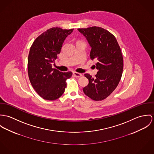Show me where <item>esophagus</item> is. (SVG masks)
<instances>
[{"mask_svg": "<svg viewBox=\"0 0 154 154\" xmlns=\"http://www.w3.org/2000/svg\"><path fill=\"white\" fill-rule=\"evenodd\" d=\"M73 74L75 77H80L82 76V74L81 73H79L77 72H73Z\"/></svg>", "mask_w": 154, "mask_h": 154, "instance_id": "34e87169", "label": "esophagus"}]
</instances>
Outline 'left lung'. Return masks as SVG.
Listing matches in <instances>:
<instances>
[{"label": "left lung", "instance_id": "obj_1", "mask_svg": "<svg viewBox=\"0 0 154 154\" xmlns=\"http://www.w3.org/2000/svg\"><path fill=\"white\" fill-rule=\"evenodd\" d=\"M78 31L91 48L90 59L97 61L96 77L85 74L88 84L83 88V91L93 100H102L115 90L120 80L123 69L120 48L115 36L102 28L93 26Z\"/></svg>", "mask_w": 154, "mask_h": 154}]
</instances>
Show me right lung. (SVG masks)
I'll list each match as a JSON object with an SVG mask.
<instances>
[{"instance_id": "add662e5", "label": "right lung", "mask_w": 154, "mask_h": 154, "mask_svg": "<svg viewBox=\"0 0 154 154\" xmlns=\"http://www.w3.org/2000/svg\"><path fill=\"white\" fill-rule=\"evenodd\" d=\"M73 30L52 28L36 38L30 48L29 79L36 92L44 99L54 100L61 97L67 87L66 80L72 75L71 71L63 72L52 69V64Z\"/></svg>"}]
</instances>
